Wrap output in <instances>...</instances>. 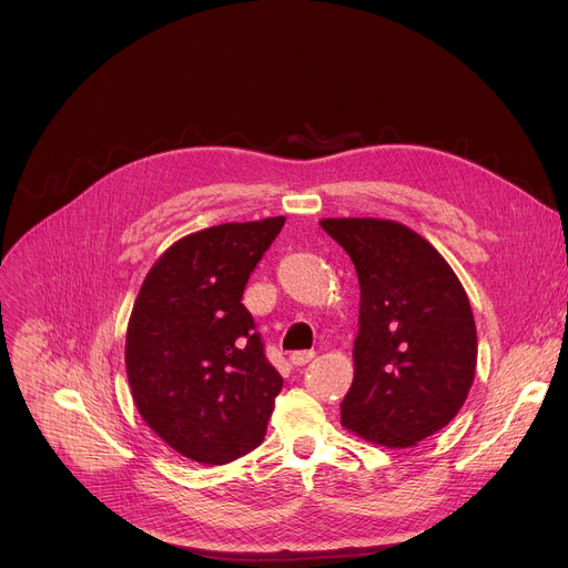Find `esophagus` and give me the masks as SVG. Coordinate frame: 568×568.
Returning a JSON list of instances; mask_svg holds the SVG:
<instances>
[{
    "mask_svg": "<svg viewBox=\"0 0 568 568\" xmlns=\"http://www.w3.org/2000/svg\"><path fill=\"white\" fill-rule=\"evenodd\" d=\"M312 357H314V351H296V353L290 355V362H292L294 366H305Z\"/></svg>",
    "mask_w": 568,
    "mask_h": 568,
    "instance_id": "34e87169",
    "label": "esophagus"
}]
</instances>
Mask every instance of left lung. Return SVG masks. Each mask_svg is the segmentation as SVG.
I'll return each mask as SVG.
<instances>
[{"label":"left lung","mask_w":568,"mask_h":568,"mask_svg":"<svg viewBox=\"0 0 568 568\" xmlns=\"http://www.w3.org/2000/svg\"><path fill=\"white\" fill-rule=\"evenodd\" d=\"M359 278L355 377L342 425L384 447H412L460 412L476 371L469 298L429 242L393 220L328 217Z\"/></svg>","instance_id":"1"}]
</instances>
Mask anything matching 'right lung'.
<instances>
[{
    "label": "right lung",
    "mask_w": 568,
    "mask_h": 568,
    "mask_svg": "<svg viewBox=\"0 0 568 568\" xmlns=\"http://www.w3.org/2000/svg\"><path fill=\"white\" fill-rule=\"evenodd\" d=\"M283 224V215L229 222L178 240L134 301L125 337L134 404L195 463H231L265 438L283 377L242 292Z\"/></svg>",
    "instance_id": "right-lung-1"
}]
</instances>
